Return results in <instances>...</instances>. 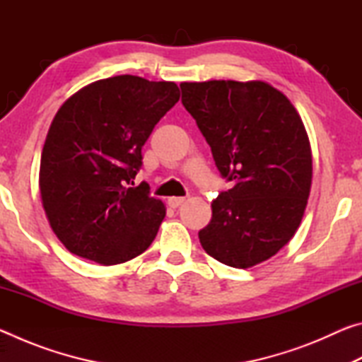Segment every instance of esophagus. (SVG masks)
Here are the masks:
<instances>
[{
    "label": "esophagus",
    "instance_id": "1",
    "mask_svg": "<svg viewBox=\"0 0 362 362\" xmlns=\"http://www.w3.org/2000/svg\"><path fill=\"white\" fill-rule=\"evenodd\" d=\"M185 203V198H182V196H170V198L168 199V204L170 206V207H179L180 204H183Z\"/></svg>",
    "mask_w": 362,
    "mask_h": 362
}]
</instances>
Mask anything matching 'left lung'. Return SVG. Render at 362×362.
<instances>
[{
    "mask_svg": "<svg viewBox=\"0 0 362 362\" xmlns=\"http://www.w3.org/2000/svg\"><path fill=\"white\" fill-rule=\"evenodd\" d=\"M193 116L223 179L199 243L235 268L268 260L296 235L308 203L310 140L291 100L263 81L182 83Z\"/></svg>",
    "mask_w": 362,
    "mask_h": 362,
    "instance_id": "8db88e82",
    "label": "left lung"
}]
</instances>
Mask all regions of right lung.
Segmentation results:
<instances>
[{
  "instance_id": "obj_1",
  "label": "right lung",
  "mask_w": 362,
  "mask_h": 362,
  "mask_svg": "<svg viewBox=\"0 0 362 362\" xmlns=\"http://www.w3.org/2000/svg\"><path fill=\"white\" fill-rule=\"evenodd\" d=\"M180 99L175 83L119 75L64 102L41 153L40 192L52 231L71 254L118 265L148 249L166 207L134 185L142 146Z\"/></svg>"
}]
</instances>
